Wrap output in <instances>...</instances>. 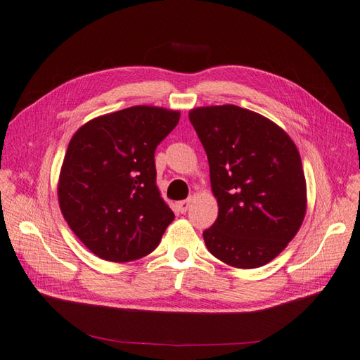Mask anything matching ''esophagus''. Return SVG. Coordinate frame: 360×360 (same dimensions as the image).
I'll return each instance as SVG.
<instances>
[{
	"mask_svg": "<svg viewBox=\"0 0 360 360\" xmlns=\"http://www.w3.org/2000/svg\"><path fill=\"white\" fill-rule=\"evenodd\" d=\"M190 204H191V199H186V200H179V202L176 204V208L178 212L181 213H186L188 208H190Z\"/></svg>",
	"mask_w": 360,
	"mask_h": 360,
	"instance_id": "obj_1",
	"label": "esophagus"
}]
</instances>
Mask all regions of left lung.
I'll list each match as a JSON object with an SVG mask.
<instances>
[{"mask_svg":"<svg viewBox=\"0 0 360 360\" xmlns=\"http://www.w3.org/2000/svg\"><path fill=\"white\" fill-rule=\"evenodd\" d=\"M210 165L218 219L202 235L214 257L257 269L296 236L307 212V184L295 142L265 116L238 105L188 113Z\"/></svg>","mask_w":360,"mask_h":360,"instance_id":"1","label":"left lung"}]
</instances>
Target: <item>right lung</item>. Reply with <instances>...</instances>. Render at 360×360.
Listing matches in <instances>:
<instances>
[{
  "mask_svg": "<svg viewBox=\"0 0 360 360\" xmlns=\"http://www.w3.org/2000/svg\"><path fill=\"white\" fill-rule=\"evenodd\" d=\"M179 115L135 105L98 116L72 136L58 200L72 231L104 261L129 262L152 253L174 219L156 186L155 150Z\"/></svg>",
  "mask_w": 360,
  "mask_h": 360,
  "instance_id": "right-lung-1",
  "label": "right lung"
}]
</instances>
